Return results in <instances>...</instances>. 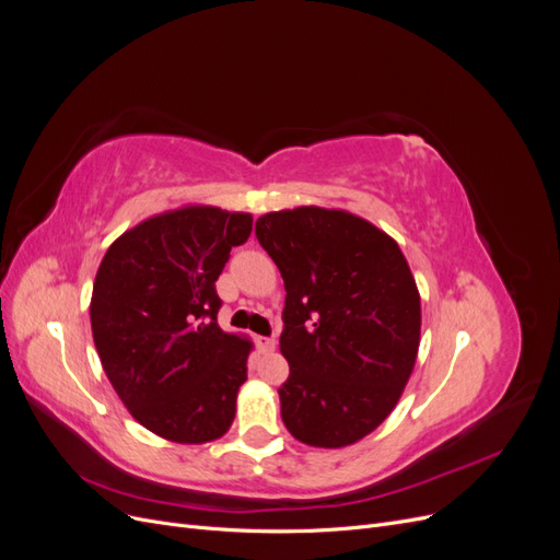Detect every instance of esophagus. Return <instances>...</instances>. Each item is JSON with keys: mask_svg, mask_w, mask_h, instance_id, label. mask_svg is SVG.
<instances>
[{"mask_svg": "<svg viewBox=\"0 0 560 560\" xmlns=\"http://www.w3.org/2000/svg\"><path fill=\"white\" fill-rule=\"evenodd\" d=\"M257 343H259V350H261V352H273V350H276V343H278V341H276V338H273V336H270V338H268V336H261Z\"/></svg>", "mask_w": 560, "mask_h": 560, "instance_id": "34e87169", "label": "esophagus"}]
</instances>
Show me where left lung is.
Returning a JSON list of instances; mask_svg holds the SVG:
<instances>
[{
  "label": "left lung",
  "instance_id": "1",
  "mask_svg": "<svg viewBox=\"0 0 560 560\" xmlns=\"http://www.w3.org/2000/svg\"><path fill=\"white\" fill-rule=\"evenodd\" d=\"M254 233L284 280V428L343 448L393 413L420 346V294L399 245L346 210L268 212Z\"/></svg>",
  "mask_w": 560,
  "mask_h": 560
}]
</instances>
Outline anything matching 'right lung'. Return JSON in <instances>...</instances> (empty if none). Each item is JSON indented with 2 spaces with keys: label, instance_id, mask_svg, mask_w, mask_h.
<instances>
[{
  "label": "right lung",
  "instance_id": "1",
  "mask_svg": "<svg viewBox=\"0 0 560 560\" xmlns=\"http://www.w3.org/2000/svg\"><path fill=\"white\" fill-rule=\"evenodd\" d=\"M252 233V214L184 206L109 245L91 327L105 374L142 428L175 444L224 436L247 381L252 341L217 325V278Z\"/></svg>",
  "mask_w": 560,
  "mask_h": 560
}]
</instances>
